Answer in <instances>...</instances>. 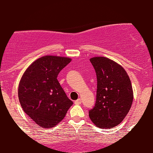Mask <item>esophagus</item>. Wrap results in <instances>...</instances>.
I'll return each mask as SVG.
<instances>
[{"mask_svg": "<svg viewBox=\"0 0 153 153\" xmlns=\"http://www.w3.org/2000/svg\"><path fill=\"white\" fill-rule=\"evenodd\" d=\"M82 103V101H81V99H79L76 100V101H74L75 104H77V105L80 104V103Z\"/></svg>", "mask_w": 153, "mask_h": 153, "instance_id": "1", "label": "esophagus"}]
</instances>
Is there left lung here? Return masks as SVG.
Instances as JSON below:
<instances>
[{
	"label": "left lung",
	"instance_id": "obj_1",
	"mask_svg": "<svg viewBox=\"0 0 153 153\" xmlns=\"http://www.w3.org/2000/svg\"><path fill=\"white\" fill-rule=\"evenodd\" d=\"M90 61L97 77V91L89 117L98 127L113 128L125 118L132 104L130 79L120 65L107 57H95Z\"/></svg>",
	"mask_w": 153,
	"mask_h": 153
}]
</instances>
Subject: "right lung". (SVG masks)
<instances>
[{
    "label": "right lung",
    "instance_id": "add662e5",
    "mask_svg": "<svg viewBox=\"0 0 153 153\" xmlns=\"http://www.w3.org/2000/svg\"><path fill=\"white\" fill-rule=\"evenodd\" d=\"M71 61L70 57L44 56L28 67L21 78L19 102L24 111L41 127H55L73 105L57 79Z\"/></svg>",
    "mask_w": 153,
    "mask_h": 153
}]
</instances>
